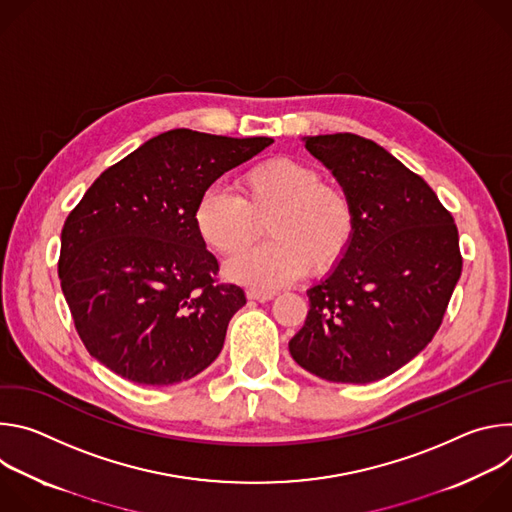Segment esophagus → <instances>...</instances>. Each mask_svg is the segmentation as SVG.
<instances>
[{
  "label": "esophagus",
  "mask_w": 512,
  "mask_h": 512,
  "mask_svg": "<svg viewBox=\"0 0 512 512\" xmlns=\"http://www.w3.org/2000/svg\"><path fill=\"white\" fill-rule=\"evenodd\" d=\"M247 298L249 300H257V302H267L275 298V291L271 289H259V287H249L247 289Z\"/></svg>",
  "instance_id": "esophagus-1"
}]
</instances>
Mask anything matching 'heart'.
<instances>
[{"mask_svg":"<svg viewBox=\"0 0 512 512\" xmlns=\"http://www.w3.org/2000/svg\"><path fill=\"white\" fill-rule=\"evenodd\" d=\"M237 192L208 188L194 206V229L218 255L245 251L267 221L269 243L227 267L233 279L277 287L332 271L348 253L356 214L344 188L294 158H269L237 180Z\"/></svg>","mask_w":512,"mask_h":512,"instance_id":"1","label":"heart"}]
</instances>
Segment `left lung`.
<instances>
[{"instance_id":"1","label":"left lung","mask_w":512,"mask_h":512,"mask_svg":"<svg viewBox=\"0 0 512 512\" xmlns=\"http://www.w3.org/2000/svg\"><path fill=\"white\" fill-rule=\"evenodd\" d=\"M306 148L348 192L356 229L336 269L308 289L310 310L289 352L326 381L373 383L442 326L462 273L458 227L427 182L373 139L314 135Z\"/></svg>"}]
</instances>
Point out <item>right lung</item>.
<instances>
[{
	"label": "right lung",
	"mask_w": 512,
	"mask_h": 512,
	"mask_svg": "<svg viewBox=\"0 0 512 512\" xmlns=\"http://www.w3.org/2000/svg\"><path fill=\"white\" fill-rule=\"evenodd\" d=\"M271 137L172 129L107 168L62 227L58 277L101 364L139 385L192 379L221 352L245 291L218 281L194 229L204 190Z\"/></svg>",
	"instance_id": "right-lung-1"
}]
</instances>
